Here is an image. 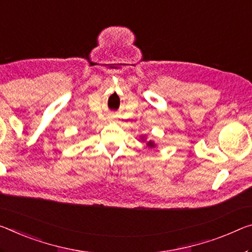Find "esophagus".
<instances>
[{
  "instance_id": "esophagus-1",
  "label": "esophagus",
  "mask_w": 252,
  "mask_h": 252,
  "mask_svg": "<svg viewBox=\"0 0 252 252\" xmlns=\"http://www.w3.org/2000/svg\"><path fill=\"white\" fill-rule=\"evenodd\" d=\"M114 118H115V117H113V115H111V117H110V119H111V120H113Z\"/></svg>"
}]
</instances>
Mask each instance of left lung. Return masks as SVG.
<instances>
[{
	"label": "left lung",
	"mask_w": 252,
	"mask_h": 252,
	"mask_svg": "<svg viewBox=\"0 0 252 252\" xmlns=\"http://www.w3.org/2000/svg\"><path fill=\"white\" fill-rule=\"evenodd\" d=\"M142 139H143V138H142ZM147 146H148V147H149V148H155V147H156V145H155V142H154V141H151V140H150V141H148V142H147Z\"/></svg>",
	"instance_id": "left-lung-1"
}]
</instances>
